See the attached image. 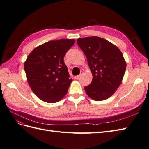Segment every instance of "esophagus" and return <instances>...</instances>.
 I'll use <instances>...</instances> for the list:
<instances>
[{
    "label": "esophagus",
    "mask_w": 149,
    "mask_h": 149,
    "mask_svg": "<svg viewBox=\"0 0 149 149\" xmlns=\"http://www.w3.org/2000/svg\"><path fill=\"white\" fill-rule=\"evenodd\" d=\"M81 74H79V75H76V76H75V79H79L80 77H81Z\"/></svg>",
    "instance_id": "esophagus-1"
}]
</instances>
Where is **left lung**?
I'll list each match as a JSON object with an SVG mask.
<instances>
[{
  "label": "left lung",
  "instance_id": "8db88e82",
  "mask_svg": "<svg viewBox=\"0 0 149 149\" xmlns=\"http://www.w3.org/2000/svg\"><path fill=\"white\" fill-rule=\"evenodd\" d=\"M77 42L93 76L90 84L84 87L86 94L95 101L111 97L121 84L126 70L122 53L116 46L100 37L79 38Z\"/></svg>",
  "mask_w": 149,
  "mask_h": 149
}]
</instances>
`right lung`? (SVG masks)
Wrapping results in <instances>:
<instances>
[{
	"label": "right lung",
	"mask_w": 149,
	"mask_h": 149,
	"mask_svg": "<svg viewBox=\"0 0 149 149\" xmlns=\"http://www.w3.org/2000/svg\"><path fill=\"white\" fill-rule=\"evenodd\" d=\"M75 40L49 41L30 53L24 64L29 85L40 100L56 102L65 96L72 79L63 58Z\"/></svg>",
	"instance_id": "1"
}]
</instances>
